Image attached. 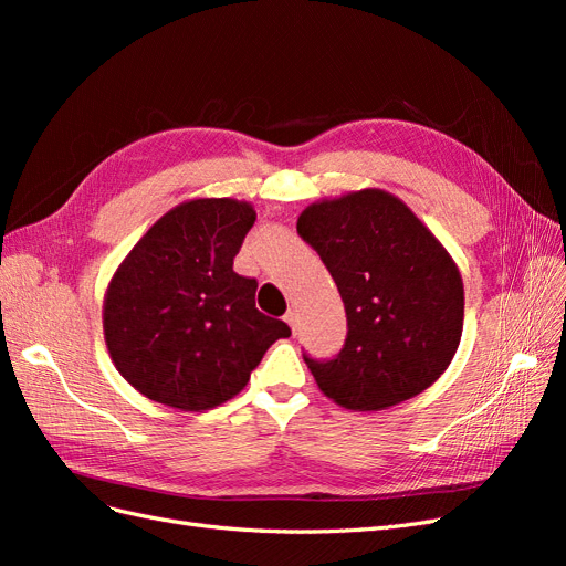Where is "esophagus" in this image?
Wrapping results in <instances>:
<instances>
[{"label": "esophagus", "mask_w": 566, "mask_h": 566, "mask_svg": "<svg viewBox=\"0 0 566 566\" xmlns=\"http://www.w3.org/2000/svg\"><path fill=\"white\" fill-rule=\"evenodd\" d=\"M285 323L290 325V328H293V333H297V328H300V314L297 312H287L285 314Z\"/></svg>", "instance_id": "obj_1"}]
</instances>
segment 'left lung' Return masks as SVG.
I'll list each match as a JSON object with an SVG mask.
<instances>
[{"label": "left lung", "instance_id": "1", "mask_svg": "<svg viewBox=\"0 0 566 566\" xmlns=\"http://www.w3.org/2000/svg\"><path fill=\"white\" fill-rule=\"evenodd\" d=\"M297 233L339 290L347 339L333 358L304 354L321 391L352 410H382L430 387L460 345L458 266L391 193L366 188L306 208Z\"/></svg>", "mask_w": 566, "mask_h": 566}]
</instances>
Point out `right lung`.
<instances>
[{"label":"right lung","mask_w":566,"mask_h":566,"mask_svg":"<svg viewBox=\"0 0 566 566\" xmlns=\"http://www.w3.org/2000/svg\"><path fill=\"white\" fill-rule=\"evenodd\" d=\"M254 224L248 202L202 198L169 210L119 264L104 333L119 375L144 397L208 410L241 391L287 323L254 306L233 256Z\"/></svg>","instance_id":"obj_1"}]
</instances>
